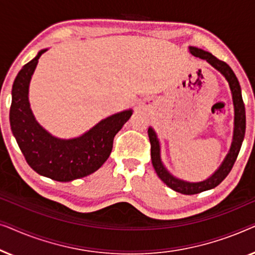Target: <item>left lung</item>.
<instances>
[{
	"mask_svg": "<svg viewBox=\"0 0 255 255\" xmlns=\"http://www.w3.org/2000/svg\"><path fill=\"white\" fill-rule=\"evenodd\" d=\"M190 53L194 57L201 58L203 60H207L212 67L217 69L221 74L229 82L230 89H231L232 100H233V107H235V128H233V139L231 147L228 154H226L224 161L219 166V168L212 174L210 177L207 180L201 181V182H188V181H183L177 179V177L173 176L166 167L163 166L161 161V156H160V142L159 139L156 137L155 131L152 128H148V138L149 142H151V159L152 165L154 167V170L156 175L160 177V180L163 183H166L170 189L177 191V193L184 194V195H194L202 193V191L212 189V188L217 187L229 173L231 172L233 165H235L237 156L239 154L240 147H242L244 137H245V128H246V115H245V104H244L243 97H242V89H240V85L238 79L231 67L226 64V62L219 60L212 55L209 52L202 50V48H197L194 46H189Z\"/></svg>",
	"mask_w": 255,
	"mask_h": 255,
	"instance_id": "1",
	"label": "left lung"
}]
</instances>
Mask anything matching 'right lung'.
I'll use <instances>...</instances> for the list:
<instances>
[{
	"mask_svg": "<svg viewBox=\"0 0 255 255\" xmlns=\"http://www.w3.org/2000/svg\"><path fill=\"white\" fill-rule=\"evenodd\" d=\"M47 48L38 52L17 74L11 90L10 127L26 162L40 175L59 182L85 177L96 172L113 149L114 138L132 115V109L111 115L86 133L72 139L52 135L34 118L29 102V86L38 59Z\"/></svg>",
	"mask_w": 255,
	"mask_h": 255,
	"instance_id": "right-lung-1",
	"label": "right lung"
}]
</instances>
